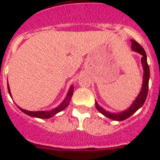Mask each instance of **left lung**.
Wrapping results in <instances>:
<instances>
[{
	"instance_id": "8db88e82",
	"label": "left lung",
	"mask_w": 160,
	"mask_h": 160,
	"mask_svg": "<svg viewBox=\"0 0 160 160\" xmlns=\"http://www.w3.org/2000/svg\"><path fill=\"white\" fill-rule=\"evenodd\" d=\"M131 48L132 50L137 53L140 54L142 55L141 63L144 69V75H143V84H142V88L140 92L136 97V99L134 100V102L132 103V105L126 109L125 110L119 113H110L109 111H106L105 109H103L102 107L100 106L96 101H95V107L98 109V111L100 112L101 114H104L105 116L109 119L117 120V121H122L124 119H128L133 114L143 106V105L145 102V100L148 95V89H149V65L147 63V55L144 48L142 47L139 43H137L136 41L134 40H131Z\"/></svg>"
}]
</instances>
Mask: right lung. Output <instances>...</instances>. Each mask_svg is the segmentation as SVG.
Instances as JSON below:
<instances>
[{"label":"right lung","instance_id":"obj_1","mask_svg":"<svg viewBox=\"0 0 160 160\" xmlns=\"http://www.w3.org/2000/svg\"><path fill=\"white\" fill-rule=\"evenodd\" d=\"M7 89H8L9 95L11 96V90H10V87H9V85H7ZM73 90H74V87L73 85H71L69 89V91H68L67 95L65 96V100H63L62 103L60 104V105H58L57 107H55V109H51L50 111H29V110H26V109H21V107L18 108L21 109V111L25 113L27 115H30L31 117H35V118H40V119H49V118H51L52 116L55 115V114L59 113V112L62 111L63 109H65L66 107L69 105L70 102V100H71V97L73 95Z\"/></svg>","mask_w":160,"mask_h":160}]
</instances>
